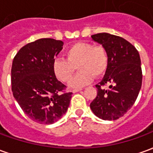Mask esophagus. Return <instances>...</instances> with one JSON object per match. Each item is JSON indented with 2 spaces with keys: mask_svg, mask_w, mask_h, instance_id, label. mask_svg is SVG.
<instances>
[{
  "mask_svg": "<svg viewBox=\"0 0 153 153\" xmlns=\"http://www.w3.org/2000/svg\"><path fill=\"white\" fill-rule=\"evenodd\" d=\"M82 90V88H74V89L72 90V93H77V92H79V91H81Z\"/></svg>",
  "mask_w": 153,
  "mask_h": 153,
  "instance_id": "1",
  "label": "esophagus"
}]
</instances>
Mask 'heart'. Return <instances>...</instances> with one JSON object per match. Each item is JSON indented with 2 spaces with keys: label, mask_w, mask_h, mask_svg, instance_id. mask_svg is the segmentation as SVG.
<instances>
[{
  "label": "heart",
  "mask_w": 153,
  "mask_h": 153,
  "mask_svg": "<svg viewBox=\"0 0 153 153\" xmlns=\"http://www.w3.org/2000/svg\"><path fill=\"white\" fill-rule=\"evenodd\" d=\"M65 57L53 61L54 74L61 82H68L78 67L80 70L69 83L70 88H81L88 84L94 76L105 74L109 65L107 51L102 45L90 42H76L65 51Z\"/></svg>",
  "instance_id": "heart-1"
}]
</instances>
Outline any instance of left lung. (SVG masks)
I'll list each match as a JSON object with an SVG mask.
<instances>
[{"mask_svg":"<svg viewBox=\"0 0 153 153\" xmlns=\"http://www.w3.org/2000/svg\"><path fill=\"white\" fill-rule=\"evenodd\" d=\"M109 56V65L96 88L97 95L90 104L95 115L105 120H115L134 104L142 86L141 60L137 49L125 38L102 33L92 35ZM108 86L105 90L103 87Z\"/></svg>","mask_w":153,"mask_h":153,"instance_id":"obj_1","label":"left lung"}]
</instances>
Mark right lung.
<instances>
[{"label": "right lung", "mask_w": 153, "mask_h": 153, "mask_svg": "<svg viewBox=\"0 0 153 153\" xmlns=\"http://www.w3.org/2000/svg\"><path fill=\"white\" fill-rule=\"evenodd\" d=\"M62 41L41 38L15 55L11 68L13 96L24 112L35 122L50 125L67 111L72 93L57 79L52 64L63 48Z\"/></svg>", "instance_id": "add662e5"}]
</instances>
